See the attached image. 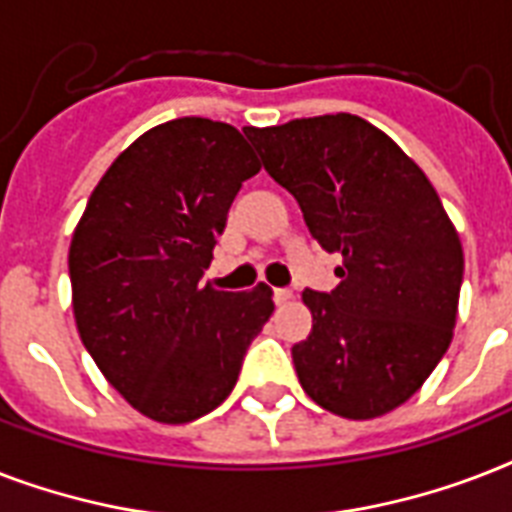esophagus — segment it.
Here are the masks:
<instances>
[{
  "mask_svg": "<svg viewBox=\"0 0 512 512\" xmlns=\"http://www.w3.org/2000/svg\"><path fill=\"white\" fill-rule=\"evenodd\" d=\"M292 297H295V295H292L289 289H273V303H276V305H287Z\"/></svg>",
  "mask_w": 512,
  "mask_h": 512,
  "instance_id": "obj_1",
  "label": "esophagus"
}]
</instances>
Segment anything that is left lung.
I'll use <instances>...</instances> for the list:
<instances>
[{
    "instance_id": "obj_1",
    "label": "left lung",
    "mask_w": 512,
    "mask_h": 512,
    "mask_svg": "<svg viewBox=\"0 0 512 512\" xmlns=\"http://www.w3.org/2000/svg\"><path fill=\"white\" fill-rule=\"evenodd\" d=\"M244 132L313 239L342 257L332 292H303L313 329L292 348L300 385L348 420L388 414L428 380L457 321L465 257L436 188L361 116Z\"/></svg>"
}]
</instances>
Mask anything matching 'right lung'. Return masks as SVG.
I'll use <instances>...</instances> for the list:
<instances>
[{"label":"right lung","instance_id":"right-lung-1","mask_svg":"<svg viewBox=\"0 0 512 512\" xmlns=\"http://www.w3.org/2000/svg\"><path fill=\"white\" fill-rule=\"evenodd\" d=\"M260 162L236 127L183 116L140 135L95 185L68 249L84 348L140 414L199 420L231 396L271 289L217 292L212 263Z\"/></svg>","mask_w":512,"mask_h":512}]
</instances>
